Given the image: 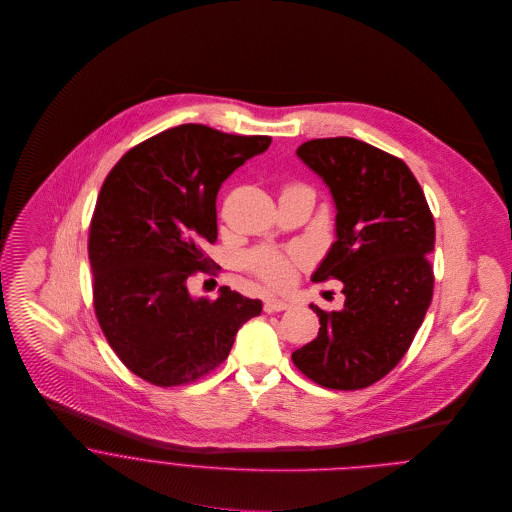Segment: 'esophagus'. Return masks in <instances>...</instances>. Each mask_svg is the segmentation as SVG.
Returning <instances> with one entry per match:
<instances>
[{"instance_id":"esophagus-1","label":"esophagus","mask_w":512,"mask_h":512,"mask_svg":"<svg viewBox=\"0 0 512 512\" xmlns=\"http://www.w3.org/2000/svg\"><path fill=\"white\" fill-rule=\"evenodd\" d=\"M292 305L288 303V301H284V299H278V297H268L266 301H264V309L268 311V313H272V311H286V309H290Z\"/></svg>"}]
</instances>
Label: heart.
Listing matches in <instances>:
<instances>
[{"instance_id": "b5f03b06", "label": "heart", "mask_w": 512, "mask_h": 512, "mask_svg": "<svg viewBox=\"0 0 512 512\" xmlns=\"http://www.w3.org/2000/svg\"><path fill=\"white\" fill-rule=\"evenodd\" d=\"M295 262L297 260L293 256L272 250V248L254 250L246 260L248 268L262 282H266L268 286H274V288H282L292 282L293 274H295Z\"/></svg>"}]
</instances>
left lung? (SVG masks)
<instances>
[{
  "label": "left lung",
  "mask_w": 512,
  "mask_h": 512,
  "mask_svg": "<svg viewBox=\"0 0 512 512\" xmlns=\"http://www.w3.org/2000/svg\"><path fill=\"white\" fill-rule=\"evenodd\" d=\"M297 155L337 205V242L313 282L341 280L345 307L311 305L321 327L293 365L319 386L361 390L402 361L432 303L434 215L410 167L378 147L319 138Z\"/></svg>",
  "instance_id": "obj_1"
}]
</instances>
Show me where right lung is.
<instances>
[{
  "mask_svg": "<svg viewBox=\"0 0 512 512\" xmlns=\"http://www.w3.org/2000/svg\"><path fill=\"white\" fill-rule=\"evenodd\" d=\"M270 144L183 124L126 151L102 183L88 234L94 313L118 359L153 386L213 372L262 311L226 286L193 299L187 284L220 270L205 246L217 242L222 181Z\"/></svg>",
  "mask_w": 512,
  "mask_h": 512,
  "instance_id": "obj_1",
  "label": "right lung"
}]
</instances>
